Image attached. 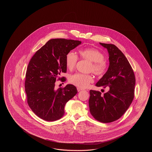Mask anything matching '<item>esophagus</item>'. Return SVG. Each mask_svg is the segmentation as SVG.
Masks as SVG:
<instances>
[{
    "label": "esophagus",
    "mask_w": 152,
    "mask_h": 152,
    "mask_svg": "<svg viewBox=\"0 0 152 152\" xmlns=\"http://www.w3.org/2000/svg\"><path fill=\"white\" fill-rule=\"evenodd\" d=\"M77 90L78 92H80L81 91H83V89H82V88H79V87H77Z\"/></svg>",
    "instance_id": "1"
}]
</instances>
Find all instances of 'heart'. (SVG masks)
<instances>
[{"label":"heart","mask_w":152,"mask_h":152,"mask_svg":"<svg viewBox=\"0 0 152 152\" xmlns=\"http://www.w3.org/2000/svg\"><path fill=\"white\" fill-rule=\"evenodd\" d=\"M81 58L91 62L88 72H93L97 75H103L107 70V64L104 60V55L97 49L88 48L81 49L79 51ZM78 58L73 52H69L66 56V65L69 70H73L77 65ZM69 81L75 86L85 88L94 81L91 75H85L79 73H75L69 77Z\"/></svg>","instance_id":"obj_1"}]
</instances>
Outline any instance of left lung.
<instances>
[{
	"label": "left lung",
	"mask_w": 152,
	"mask_h": 152,
	"mask_svg": "<svg viewBox=\"0 0 152 152\" xmlns=\"http://www.w3.org/2000/svg\"><path fill=\"white\" fill-rule=\"evenodd\" d=\"M99 44L107 50L109 66L96 86H109V90L104 95L99 91H90L88 103L91 114L96 120L110 123L119 119L132 103L135 77L128 60L116 45Z\"/></svg>",
	"instance_id": "8db88e82"
}]
</instances>
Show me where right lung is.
<instances>
[{
    "label": "right lung",
    "mask_w": 152,
    "mask_h": 152,
    "mask_svg": "<svg viewBox=\"0 0 152 152\" xmlns=\"http://www.w3.org/2000/svg\"><path fill=\"white\" fill-rule=\"evenodd\" d=\"M81 41L65 39H51L36 52L28 66L25 90L29 107L37 116L54 121L64 116L65 104L77 94L73 85L55 89L56 78L66 73V56L80 45Z\"/></svg>",
    "instance_id": "right-lung-1"
}]
</instances>
